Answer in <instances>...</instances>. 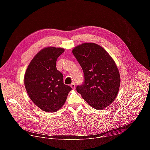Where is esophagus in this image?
<instances>
[{
    "label": "esophagus",
    "mask_w": 150,
    "mask_h": 150,
    "mask_svg": "<svg viewBox=\"0 0 150 150\" xmlns=\"http://www.w3.org/2000/svg\"><path fill=\"white\" fill-rule=\"evenodd\" d=\"M70 86L71 87V88L72 89H74L75 88H76V84L73 83H71V84H70Z\"/></svg>",
    "instance_id": "obj_1"
}]
</instances>
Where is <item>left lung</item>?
Instances as JSON below:
<instances>
[{"label": "left lung", "mask_w": 150, "mask_h": 150, "mask_svg": "<svg viewBox=\"0 0 150 150\" xmlns=\"http://www.w3.org/2000/svg\"><path fill=\"white\" fill-rule=\"evenodd\" d=\"M72 52L84 73L77 91L91 107L103 110L116 98L120 86L118 69L106 51L95 43H83Z\"/></svg>", "instance_id": "obj_1"}]
</instances>
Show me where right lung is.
Here are the masks:
<instances>
[{
	"label": "right lung",
	"mask_w": 150,
	"mask_h": 150,
	"mask_svg": "<svg viewBox=\"0 0 150 150\" xmlns=\"http://www.w3.org/2000/svg\"><path fill=\"white\" fill-rule=\"evenodd\" d=\"M61 48L47 47L38 52L29 64L24 77L27 93L32 102L46 112H55L64 105L71 88L64 83V76L57 70Z\"/></svg>",
	"instance_id": "right-lung-1"
}]
</instances>
